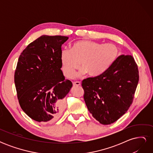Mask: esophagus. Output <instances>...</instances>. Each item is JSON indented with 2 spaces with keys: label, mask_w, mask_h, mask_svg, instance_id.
I'll list each match as a JSON object with an SVG mask.
<instances>
[{
  "label": "esophagus",
  "mask_w": 153,
  "mask_h": 153,
  "mask_svg": "<svg viewBox=\"0 0 153 153\" xmlns=\"http://www.w3.org/2000/svg\"><path fill=\"white\" fill-rule=\"evenodd\" d=\"M73 85H76V86H78V85H81V83L80 82H73Z\"/></svg>",
  "instance_id": "34e87169"
}]
</instances>
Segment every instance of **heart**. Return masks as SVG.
Here are the masks:
<instances>
[{"mask_svg":"<svg viewBox=\"0 0 153 153\" xmlns=\"http://www.w3.org/2000/svg\"><path fill=\"white\" fill-rule=\"evenodd\" d=\"M120 50L114 43L103 44L91 40H79L71 49L62 50L60 59L64 75L71 78L78 68V75L87 73L90 76L101 75L117 61Z\"/></svg>","mask_w":153,"mask_h":153,"instance_id":"b5f03b06","label":"heart"}]
</instances>
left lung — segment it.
I'll list each match as a JSON object with an SVG mask.
<instances>
[{
    "instance_id": "1",
    "label": "left lung",
    "mask_w": 153,
    "mask_h": 153,
    "mask_svg": "<svg viewBox=\"0 0 153 153\" xmlns=\"http://www.w3.org/2000/svg\"><path fill=\"white\" fill-rule=\"evenodd\" d=\"M138 80L135 59L124 55L101 75L83 80L84 98L92 117L104 125L117 121L132 104Z\"/></svg>"
}]
</instances>
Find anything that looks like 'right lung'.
Here are the masks:
<instances>
[{
	"instance_id": "1",
	"label": "right lung",
	"mask_w": 153,
	"mask_h": 153,
	"mask_svg": "<svg viewBox=\"0 0 153 153\" xmlns=\"http://www.w3.org/2000/svg\"><path fill=\"white\" fill-rule=\"evenodd\" d=\"M62 36H42L20 54L15 72L18 102L24 112L36 121L52 123L64 108L65 97L72 82L61 71Z\"/></svg>"
}]
</instances>
